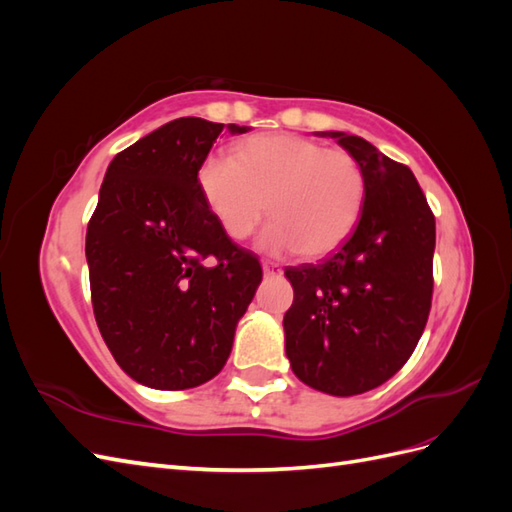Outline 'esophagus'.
<instances>
[{
    "label": "esophagus",
    "instance_id": "1",
    "mask_svg": "<svg viewBox=\"0 0 512 512\" xmlns=\"http://www.w3.org/2000/svg\"><path fill=\"white\" fill-rule=\"evenodd\" d=\"M262 271H265L267 277H280L282 275V267L275 265V262H262Z\"/></svg>",
    "mask_w": 512,
    "mask_h": 512
}]
</instances>
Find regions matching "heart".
<instances>
[{"label": "heart", "instance_id": "heart-1", "mask_svg": "<svg viewBox=\"0 0 512 512\" xmlns=\"http://www.w3.org/2000/svg\"><path fill=\"white\" fill-rule=\"evenodd\" d=\"M198 185L230 239L250 237L267 215L258 247L322 258L342 245L365 205V175L350 151L327 149L297 134H258L232 149V160L207 158Z\"/></svg>", "mask_w": 512, "mask_h": 512}]
</instances>
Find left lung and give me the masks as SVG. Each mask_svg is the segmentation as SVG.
Masks as SVG:
<instances>
[{"mask_svg": "<svg viewBox=\"0 0 512 512\" xmlns=\"http://www.w3.org/2000/svg\"><path fill=\"white\" fill-rule=\"evenodd\" d=\"M331 136L359 160L365 205L352 237L320 265L288 267L286 356L301 382L335 397L376 389L406 365L427 324L436 220L412 170L365 138Z\"/></svg>", "mask_w": 512, "mask_h": 512, "instance_id": "left-lung-1", "label": "left lung"}]
</instances>
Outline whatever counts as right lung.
<instances>
[{
    "label": "right lung",
    "instance_id": "1",
    "mask_svg": "<svg viewBox=\"0 0 512 512\" xmlns=\"http://www.w3.org/2000/svg\"><path fill=\"white\" fill-rule=\"evenodd\" d=\"M222 130L181 117L117 153L87 226L98 329L117 365L149 389L218 376L262 280L260 262L228 239L198 185ZM247 130L228 123L230 134Z\"/></svg>",
    "mask_w": 512,
    "mask_h": 512
}]
</instances>
